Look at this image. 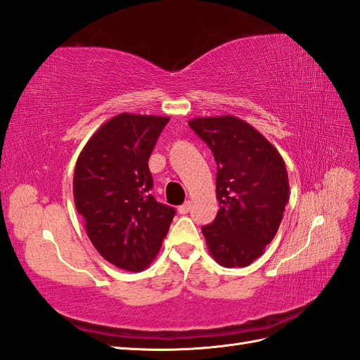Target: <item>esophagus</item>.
I'll return each mask as SVG.
<instances>
[{
  "instance_id": "esophagus-1",
  "label": "esophagus",
  "mask_w": 360,
  "mask_h": 360,
  "mask_svg": "<svg viewBox=\"0 0 360 360\" xmlns=\"http://www.w3.org/2000/svg\"><path fill=\"white\" fill-rule=\"evenodd\" d=\"M191 209H192V202H191V201H186V202L181 204V205L179 207V213H180V214H188V213L191 212Z\"/></svg>"
}]
</instances>
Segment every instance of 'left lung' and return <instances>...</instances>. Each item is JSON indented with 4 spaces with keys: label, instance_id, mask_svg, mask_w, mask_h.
I'll use <instances>...</instances> for the list:
<instances>
[{
    "label": "left lung",
    "instance_id": "obj_1",
    "mask_svg": "<svg viewBox=\"0 0 360 360\" xmlns=\"http://www.w3.org/2000/svg\"><path fill=\"white\" fill-rule=\"evenodd\" d=\"M191 129L217 165L214 221L202 226L217 264L246 267L278 233L290 197L285 162L255 127L234 115L198 117Z\"/></svg>",
    "mask_w": 360,
    "mask_h": 360
}]
</instances>
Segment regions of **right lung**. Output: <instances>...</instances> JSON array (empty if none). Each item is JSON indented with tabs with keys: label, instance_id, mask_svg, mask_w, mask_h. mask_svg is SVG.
Segmentation results:
<instances>
[{
	"label": "right lung",
	"instance_id": "right-lung-1",
	"mask_svg": "<svg viewBox=\"0 0 360 360\" xmlns=\"http://www.w3.org/2000/svg\"><path fill=\"white\" fill-rule=\"evenodd\" d=\"M169 117L123 112L108 120L76 160L73 197L86 236L106 261L143 271L176 210L155 200L148 158Z\"/></svg>",
	"mask_w": 360,
	"mask_h": 360
}]
</instances>
